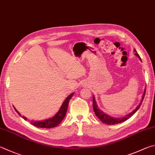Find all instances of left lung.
<instances>
[{
    "label": "left lung",
    "mask_w": 155,
    "mask_h": 155,
    "mask_svg": "<svg viewBox=\"0 0 155 155\" xmlns=\"http://www.w3.org/2000/svg\"><path fill=\"white\" fill-rule=\"evenodd\" d=\"M134 51L135 52V55H136L137 57H138L140 60H141V58H140V55H138V53H137V52L136 51V50L134 49ZM145 93H146V89L144 90V94H143L141 102H140V104L137 106V108L135 109L134 111H132L131 113L127 114L124 117H121V118H113V117H110V116H108V115H107V114L104 113V112L102 111H101L99 108H97V105L96 104V102H95V97H94V96H93V108H94V110L95 112V114L98 118H99V119L101 120V121H102L103 123H105V124H106V125H114V124H117V123H122L123 121H125L126 120L129 119V118H130L131 116H133V115L136 113L137 110L139 109L140 106H141V104H142L143 100H144Z\"/></svg>",
    "instance_id": "1"
}]
</instances>
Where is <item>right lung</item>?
Here are the masks:
<instances>
[{
	"mask_svg": "<svg viewBox=\"0 0 155 155\" xmlns=\"http://www.w3.org/2000/svg\"><path fill=\"white\" fill-rule=\"evenodd\" d=\"M73 95H74V93H72V94L69 95V96L67 97L66 99L64 100L62 105H61L60 110L58 112V113L56 114L54 117H53L52 118H50L49 119L41 120V121H32L31 122V124L33 125L34 126L38 127L47 128V129L53 128V127H55L56 126H58L61 121H62L64 117H65L67 110H68V106L70 100L71 99L72 97L73 96ZM14 108H15V107H14ZM15 110L18 112L19 116H21V114H19V112L15 108ZM23 119H24V120H26L27 118L23 117Z\"/></svg>",
	"mask_w": 155,
	"mask_h": 155,
	"instance_id": "add662e5",
	"label": "right lung"
}]
</instances>
